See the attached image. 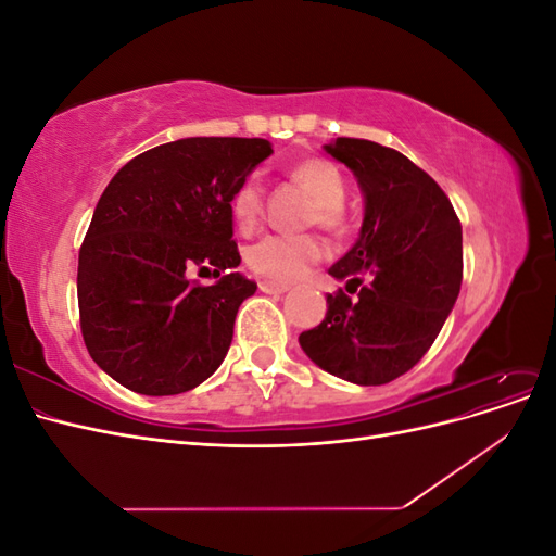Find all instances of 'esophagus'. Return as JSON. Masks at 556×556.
Instances as JSON below:
<instances>
[{
  "label": "esophagus",
  "instance_id": "esophagus-1",
  "mask_svg": "<svg viewBox=\"0 0 556 556\" xmlns=\"http://www.w3.org/2000/svg\"><path fill=\"white\" fill-rule=\"evenodd\" d=\"M260 290L266 294H282V292H288V285L274 282V280H260Z\"/></svg>",
  "mask_w": 556,
  "mask_h": 556
}]
</instances>
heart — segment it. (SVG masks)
I'll use <instances>...</instances> for the list:
<instances>
[{"label": "heart", "instance_id": "b5f03b06", "mask_svg": "<svg viewBox=\"0 0 556 556\" xmlns=\"http://www.w3.org/2000/svg\"><path fill=\"white\" fill-rule=\"evenodd\" d=\"M290 178L315 197L311 223L325 229H341L345 225V197L348 185L339 166L325 157H308L290 166ZM264 206L262 182L250 176L231 197V215L241 229L257 225ZM325 248L313 233L288 237V233H268L252 243L245 252L248 266L262 278L276 282H290L304 276L308 268L323 260Z\"/></svg>", "mask_w": 556, "mask_h": 556}]
</instances>
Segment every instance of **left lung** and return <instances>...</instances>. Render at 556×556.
<instances>
[{"mask_svg": "<svg viewBox=\"0 0 556 556\" xmlns=\"http://www.w3.org/2000/svg\"><path fill=\"white\" fill-rule=\"evenodd\" d=\"M325 148L364 192L359 239L329 268L356 296L327 294L325 319L299 343L331 376L384 384L427 355L459 296L462 225L439 182L399 150L348 137Z\"/></svg>", "mask_w": 556, "mask_h": 556, "instance_id": "left-lung-1", "label": "left lung"}]
</instances>
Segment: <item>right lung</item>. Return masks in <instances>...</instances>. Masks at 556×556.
I'll use <instances>...</instances> for the list:
<instances>
[{"instance_id":"right-lung-1","label":"right lung","mask_w":556,"mask_h":556,"mask_svg":"<svg viewBox=\"0 0 556 556\" xmlns=\"http://www.w3.org/2000/svg\"><path fill=\"white\" fill-rule=\"evenodd\" d=\"M274 153L266 139L192 137L129 160L99 197L78 252L83 341L99 368L146 396L190 392L223 364L257 282L241 264L231 197ZM197 270L215 286L190 281Z\"/></svg>"}]
</instances>
